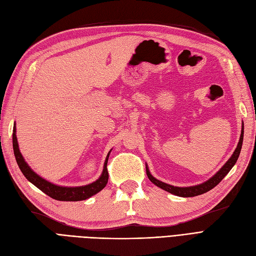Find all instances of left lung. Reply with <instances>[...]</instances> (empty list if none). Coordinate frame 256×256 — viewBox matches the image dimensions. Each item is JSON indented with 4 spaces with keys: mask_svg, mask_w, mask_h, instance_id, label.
<instances>
[{
    "mask_svg": "<svg viewBox=\"0 0 256 256\" xmlns=\"http://www.w3.org/2000/svg\"><path fill=\"white\" fill-rule=\"evenodd\" d=\"M242 141H244V126L242 128V134H240V138H239V142L238 145L236 147V150L234 152V154H232V157L226 161V164H224L218 172H216L212 178H209V180L203 184H200L196 186H191V187H175V186L172 184H168L166 182H162L160 180H158L157 178H154L150 172L148 168L146 166V174L147 177L150 178V180L154 184H156L157 187L164 189L170 193H172L174 196H182V198H192V196H196L200 194H203L205 192H208L209 190H212V188H214L216 184H218L224 177L226 176V174L230 171V168H233L236 164V161L239 157V154L240 150H242Z\"/></svg>",
    "mask_w": 256,
    "mask_h": 256,
    "instance_id": "8db88e82",
    "label": "left lung"
}]
</instances>
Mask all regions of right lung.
I'll use <instances>...</instances> for the list:
<instances>
[{
  "label": "right lung",
  "mask_w": 256,
  "mask_h": 256,
  "mask_svg": "<svg viewBox=\"0 0 256 256\" xmlns=\"http://www.w3.org/2000/svg\"><path fill=\"white\" fill-rule=\"evenodd\" d=\"M12 147H14V157H16V161L19 166V168L21 170L22 174L26 176L28 182H32L34 186L42 190L46 194L49 196L50 198L58 200H70V202H74V200H86L90 196H92L99 191H102L108 182L109 180V173H108V159H109V154L106 158L104 166V171L100 175L98 180L94 182H92L86 186H81V187H62V186L54 184L48 180H44L38 174H36L32 168L28 166V164L26 162L24 158L21 154L19 150V145L16 136V125L14 126L12 130Z\"/></svg>",
  "instance_id": "1"
}]
</instances>
